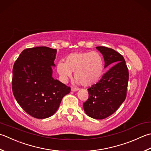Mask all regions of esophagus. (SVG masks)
<instances>
[{"mask_svg": "<svg viewBox=\"0 0 151 151\" xmlns=\"http://www.w3.org/2000/svg\"><path fill=\"white\" fill-rule=\"evenodd\" d=\"M78 90V88H75V87H72L71 88V91H77Z\"/></svg>", "mask_w": 151, "mask_h": 151, "instance_id": "1", "label": "esophagus"}]
</instances>
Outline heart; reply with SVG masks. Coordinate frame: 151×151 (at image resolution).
I'll return each mask as SVG.
<instances>
[{"instance_id": "obj_1", "label": "heart", "mask_w": 151, "mask_h": 151, "mask_svg": "<svg viewBox=\"0 0 151 151\" xmlns=\"http://www.w3.org/2000/svg\"><path fill=\"white\" fill-rule=\"evenodd\" d=\"M105 63L97 52H78L68 55L64 62L57 65V72L61 81L66 82L75 72V78L85 87L96 84L104 74Z\"/></svg>"}]
</instances>
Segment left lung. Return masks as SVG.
<instances>
[{"mask_svg": "<svg viewBox=\"0 0 151 151\" xmlns=\"http://www.w3.org/2000/svg\"><path fill=\"white\" fill-rule=\"evenodd\" d=\"M105 61V68L112 66L101 80L88 88V99L83 103L84 112L95 119H104L116 111L126 97L128 69L123 56L113 49L97 46Z\"/></svg>", "mask_w": 151, "mask_h": 151, "instance_id": "obj_1", "label": "left lung"}]
</instances>
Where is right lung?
<instances>
[{"instance_id":"1","label":"right lung","mask_w":151,"mask_h":151,"mask_svg":"<svg viewBox=\"0 0 151 151\" xmlns=\"http://www.w3.org/2000/svg\"><path fill=\"white\" fill-rule=\"evenodd\" d=\"M56 54L57 50L46 46L27 48L14 65V96L23 110L36 119L54 114L62 98L70 91L52 76Z\"/></svg>"}]
</instances>
